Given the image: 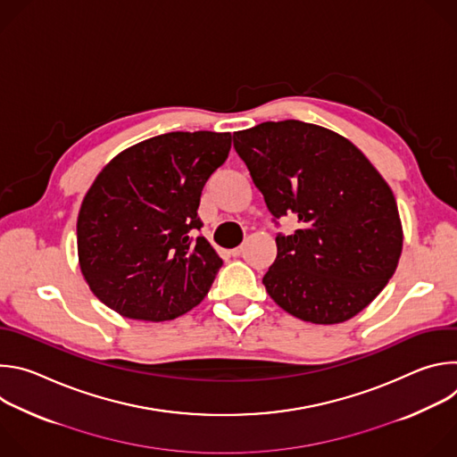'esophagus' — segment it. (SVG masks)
I'll use <instances>...</instances> for the list:
<instances>
[{"label":"esophagus","mask_w":457,"mask_h":457,"mask_svg":"<svg viewBox=\"0 0 457 457\" xmlns=\"http://www.w3.org/2000/svg\"><path fill=\"white\" fill-rule=\"evenodd\" d=\"M231 254H233V256H240V254H242V245H238V247L231 249Z\"/></svg>","instance_id":"esophagus-1"}]
</instances>
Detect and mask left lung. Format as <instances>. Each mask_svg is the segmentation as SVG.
<instances>
[{
    "label": "left lung",
    "instance_id": "left-lung-1",
    "mask_svg": "<svg viewBox=\"0 0 457 457\" xmlns=\"http://www.w3.org/2000/svg\"><path fill=\"white\" fill-rule=\"evenodd\" d=\"M233 146L277 222V258L262 278L270 296L311 323H342L393 278L403 245L393 189L345 137L302 120L262 122Z\"/></svg>",
    "mask_w": 457,
    "mask_h": 457
}]
</instances>
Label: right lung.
<instances>
[{"mask_svg": "<svg viewBox=\"0 0 457 457\" xmlns=\"http://www.w3.org/2000/svg\"><path fill=\"white\" fill-rule=\"evenodd\" d=\"M229 148L228 132H170L103 168L79 210L78 254L104 305L126 318L164 321L204 300L222 258L188 231L203 228V187Z\"/></svg>", "mask_w": 457, "mask_h": 457, "instance_id": "right-lung-1", "label": "right lung"}]
</instances>
